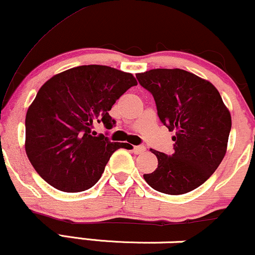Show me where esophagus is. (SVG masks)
Instances as JSON below:
<instances>
[{"label":"esophagus","mask_w":255,"mask_h":255,"mask_svg":"<svg viewBox=\"0 0 255 255\" xmlns=\"http://www.w3.org/2000/svg\"><path fill=\"white\" fill-rule=\"evenodd\" d=\"M133 151H134V153H135V154H141V153H144V152L146 151V147H145L144 145L134 146Z\"/></svg>","instance_id":"esophagus-1"}]
</instances>
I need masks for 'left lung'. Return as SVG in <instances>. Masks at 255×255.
<instances>
[{"label": "left lung", "instance_id": "left-lung-1", "mask_svg": "<svg viewBox=\"0 0 255 255\" xmlns=\"http://www.w3.org/2000/svg\"><path fill=\"white\" fill-rule=\"evenodd\" d=\"M153 96L160 122L175 131L174 152L152 150L158 168L144 178L165 194H184L207 180L227 152L231 116L209 81L183 69H151L136 74Z\"/></svg>", "mask_w": 255, "mask_h": 255}]
</instances>
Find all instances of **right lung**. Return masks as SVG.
I'll list each match as a JSON object with an SVG mask.
<instances>
[{
    "instance_id": "add662e5",
    "label": "right lung",
    "mask_w": 255,
    "mask_h": 255,
    "mask_svg": "<svg viewBox=\"0 0 255 255\" xmlns=\"http://www.w3.org/2000/svg\"><path fill=\"white\" fill-rule=\"evenodd\" d=\"M137 83L130 73L90 64L64 71L38 91L25 120L26 154L39 176L54 188L77 193L91 188L111 154L126 142H111L96 122L111 129L109 110Z\"/></svg>"
}]
</instances>
